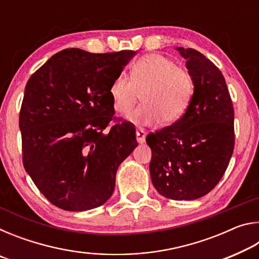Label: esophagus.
Segmentation results:
<instances>
[{
  "label": "esophagus",
  "mask_w": 259,
  "mask_h": 259,
  "mask_svg": "<svg viewBox=\"0 0 259 259\" xmlns=\"http://www.w3.org/2000/svg\"><path fill=\"white\" fill-rule=\"evenodd\" d=\"M146 131L144 129H137L136 130V137H137V142L139 144H143L145 143V139H146Z\"/></svg>",
  "instance_id": "1"
}]
</instances>
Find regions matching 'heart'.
Wrapping results in <instances>:
<instances>
[{
  "mask_svg": "<svg viewBox=\"0 0 259 259\" xmlns=\"http://www.w3.org/2000/svg\"><path fill=\"white\" fill-rule=\"evenodd\" d=\"M193 93L194 82L190 72L159 54L138 59L131 67L130 78L115 77L108 91L114 111L123 116L142 96L144 104L129 116L131 122L142 125L159 121L165 125L176 123L186 113Z\"/></svg>",
  "mask_w": 259,
  "mask_h": 259,
  "instance_id": "heart-1",
  "label": "heart"
}]
</instances>
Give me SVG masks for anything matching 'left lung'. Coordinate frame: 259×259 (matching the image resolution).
I'll list each match as a JSON object with an SVG mask.
<instances>
[{"mask_svg": "<svg viewBox=\"0 0 259 259\" xmlns=\"http://www.w3.org/2000/svg\"><path fill=\"white\" fill-rule=\"evenodd\" d=\"M186 59L194 93L186 113L172 125L146 137L152 150L151 179L171 200H195L221 181L234 150V108L216 65L191 48H177Z\"/></svg>", "mask_w": 259, "mask_h": 259, "instance_id": "8db88e82", "label": "left lung"}]
</instances>
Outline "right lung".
Here are the masks:
<instances>
[{
  "label": "right lung",
  "instance_id": "right-lung-1",
  "mask_svg": "<svg viewBox=\"0 0 259 259\" xmlns=\"http://www.w3.org/2000/svg\"><path fill=\"white\" fill-rule=\"evenodd\" d=\"M135 55L72 48L29 77L19 115L23 163L56 207L85 211L113 194L117 168L138 144L125 122L104 133L114 115L108 91Z\"/></svg>",
  "mask_w": 259,
  "mask_h": 259
}]
</instances>
